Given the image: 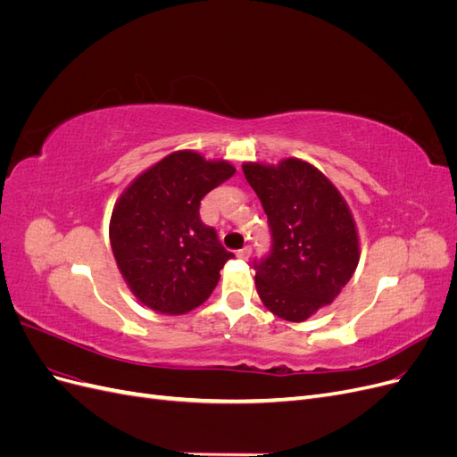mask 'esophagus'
<instances>
[{"mask_svg": "<svg viewBox=\"0 0 457 457\" xmlns=\"http://www.w3.org/2000/svg\"><path fill=\"white\" fill-rule=\"evenodd\" d=\"M237 255H238V259H250V255H252V247H250V245L242 247V250H238V252H237Z\"/></svg>", "mask_w": 457, "mask_h": 457, "instance_id": "34e87169", "label": "esophagus"}]
</instances>
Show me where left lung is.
I'll return each instance as SVG.
<instances>
[{
  "instance_id": "8db88e82",
  "label": "left lung",
  "mask_w": 457,
  "mask_h": 457,
  "mask_svg": "<svg viewBox=\"0 0 457 457\" xmlns=\"http://www.w3.org/2000/svg\"><path fill=\"white\" fill-rule=\"evenodd\" d=\"M265 210L272 252L255 265L257 294L272 314L305 322L331 305L361 259L347 202L312 163L284 158L278 165H242Z\"/></svg>"
}]
</instances>
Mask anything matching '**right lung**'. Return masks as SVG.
Listing matches in <instances>:
<instances>
[{"label":"right lung","mask_w":457,"mask_h":457,"mask_svg":"<svg viewBox=\"0 0 457 457\" xmlns=\"http://www.w3.org/2000/svg\"><path fill=\"white\" fill-rule=\"evenodd\" d=\"M234 171L227 160L177 150L137 175L116 200L110 245L123 280L145 307L185 314L212 295L219 270L234 255L200 220V202Z\"/></svg>","instance_id":"right-lung-1"}]
</instances>
